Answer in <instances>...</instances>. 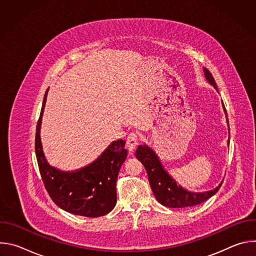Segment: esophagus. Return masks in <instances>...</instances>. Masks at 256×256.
I'll list each match as a JSON object with an SVG mask.
<instances>
[{"label": "esophagus", "mask_w": 256, "mask_h": 256, "mask_svg": "<svg viewBox=\"0 0 256 256\" xmlns=\"http://www.w3.org/2000/svg\"><path fill=\"white\" fill-rule=\"evenodd\" d=\"M138 144V136L136 134L132 132L128 134L126 140V148L130 152H132Z\"/></svg>", "instance_id": "1"}]
</instances>
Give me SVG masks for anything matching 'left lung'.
Masks as SVG:
<instances>
[{"label":"left lung","instance_id":"obj_1","mask_svg":"<svg viewBox=\"0 0 256 256\" xmlns=\"http://www.w3.org/2000/svg\"><path fill=\"white\" fill-rule=\"evenodd\" d=\"M204 72L206 81L218 91L216 84L210 70L204 68ZM223 108L227 118L228 128L230 130L227 112L224 104ZM230 138L228 140V146ZM136 157L144 166L146 170H147L149 184L151 186V188L156 200L161 204L168 208H188L200 204L208 200L214 194H216L223 184L222 181L220 184L212 190L204 192H192L177 184V182L174 180V178L163 167L158 155L155 153L153 149L149 147V146L146 144H140L136 151Z\"/></svg>","mask_w":256,"mask_h":256}]
</instances>
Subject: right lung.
Returning <instances> with one entry per match:
<instances>
[{
  "mask_svg": "<svg viewBox=\"0 0 256 256\" xmlns=\"http://www.w3.org/2000/svg\"><path fill=\"white\" fill-rule=\"evenodd\" d=\"M48 92L35 134L36 159L44 186L54 202L68 212L88 218L104 216L112 212L116 204V179L128 156L126 140H114L95 161L78 170L62 171L50 166L40 138Z\"/></svg>",
  "mask_w": 256,
  "mask_h": 256,
  "instance_id": "right-lung-1",
  "label": "right lung"
}]
</instances>
